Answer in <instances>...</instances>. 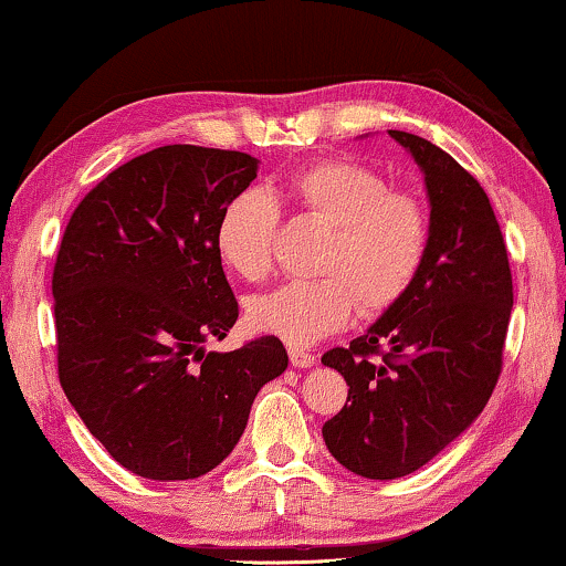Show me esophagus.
I'll use <instances>...</instances> for the list:
<instances>
[{
    "label": "esophagus",
    "mask_w": 566,
    "mask_h": 566,
    "mask_svg": "<svg viewBox=\"0 0 566 566\" xmlns=\"http://www.w3.org/2000/svg\"><path fill=\"white\" fill-rule=\"evenodd\" d=\"M289 356H291V364L296 366V369H310V366L317 364V356L306 354V350H301V348H291Z\"/></svg>",
    "instance_id": "obj_1"
}]
</instances>
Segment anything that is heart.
<instances>
[{"instance_id":"heart-1","label":"heart","mask_w":566,"mask_h":566,"mask_svg":"<svg viewBox=\"0 0 566 566\" xmlns=\"http://www.w3.org/2000/svg\"><path fill=\"white\" fill-rule=\"evenodd\" d=\"M298 210L329 223L312 281H289L249 301L254 329L289 346H312L343 329L356 304L377 314L406 296L429 249V218L416 197L392 192L390 181L348 158L298 168L285 181ZM281 208L275 197L249 187L226 202L216 244L223 262L244 281H260L273 265Z\"/></svg>"}]
</instances>
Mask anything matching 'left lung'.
<instances>
[{
    "label": "left lung",
    "mask_w": 566,
    "mask_h": 566,
    "mask_svg": "<svg viewBox=\"0 0 566 566\" xmlns=\"http://www.w3.org/2000/svg\"><path fill=\"white\" fill-rule=\"evenodd\" d=\"M421 168L427 260L406 296L322 364L348 400L322 427L333 458L374 481L408 475L458 439L494 392L512 312V273L479 181L429 139L390 129ZM379 355V359H371Z\"/></svg>",
    "instance_id": "obj_1"
}]
</instances>
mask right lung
I'll use <instances>...</instances> for the list:
<instances>
[{
	"label": "right lung",
	"instance_id": "1",
	"mask_svg": "<svg viewBox=\"0 0 566 566\" xmlns=\"http://www.w3.org/2000/svg\"><path fill=\"white\" fill-rule=\"evenodd\" d=\"M239 150L164 145L106 176L72 212L54 265L62 390L108 454L150 481L229 458L289 354L275 335L205 350L239 317L218 218L256 179Z\"/></svg>",
	"mask_w": 566,
	"mask_h": 566
}]
</instances>
